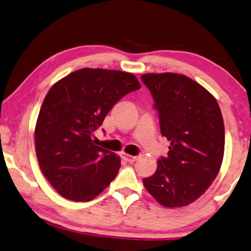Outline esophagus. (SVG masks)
Segmentation results:
<instances>
[{
  "instance_id": "34e87169",
  "label": "esophagus",
  "mask_w": 251,
  "mask_h": 251,
  "mask_svg": "<svg viewBox=\"0 0 251 251\" xmlns=\"http://www.w3.org/2000/svg\"><path fill=\"white\" fill-rule=\"evenodd\" d=\"M123 157H124L125 160L127 162H129V163H133V162H135V161L137 160V156H132V155H128V154H126V153L123 154Z\"/></svg>"
}]
</instances>
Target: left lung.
<instances>
[{
  "instance_id": "left-lung-1",
  "label": "left lung",
  "mask_w": 251,
  "mask_h": 251,
  "mask_svg": "<svg viewBox=\"0 0 251 251\" xmlns=\"http://www.w3.org/2000/svg\"><path fill=\"white\" fill-rule=\"evenodd\" d=\"M142 80L154 98L161 133L170 141L145 189L166 208L189 205L212 184L225 153L224 118L217 99L184 75L145 74Z\"/></svg>"
}]
</instances>
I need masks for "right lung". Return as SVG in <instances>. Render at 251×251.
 Instances as JSON below:
<instances>
[{
  "label": "right lung",
  "mask_w": 251,
  "mask_h": 251,
  "mask_svg": "<svg viewBox=\"0 0 251 251\" xmlns=\"http://www.w3.org/2000/svg\"><path fill=\"white\" fill-rule=\"evenodd\" d=\"M141 88L133 74L83 68L48 91L34 129L43 176L63 198L90 201L116 177L121 158L96 145L94 132L126 94Z\"/></svg>",
  "instance_id": "obj_1"
}]
</instances>
